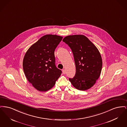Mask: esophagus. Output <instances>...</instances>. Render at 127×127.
<instances>
[{"label": "esophagus", "mask_w": 127, "mask_h": 127, "mask_svg": "<svg viewBox=\"0 0 127 127\" xmlns=\"http://www.w3.org/2000/svg\"><path fill=\"white\" fill-rule=\"evenodd\" d=\"M62 73L63 74H66V70L65 69H63L62 70Z\"/></svg>", "instance_id": "1"}]
</instances>
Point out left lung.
<instances>
[{
	"label": "left lung",
	"instance_id": "1",
	"mask_svg": "<svg viewBox=\"0 0 127 127\" xmlns=\"http://www.w3.org/2000/svg\"><path fill=\"white\" fill-rule=\"evenodd\" d=\"M63 41L72 50L76 72L69 79L73 86L80 91L90 89L99 78L102 69V60L97 47L83 35L65 36Z\"/></svg>",
	"mask_w": 127,
	"mask_h": 127
}]
</instances>
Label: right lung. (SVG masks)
Listing matches in <instances>:
<instances>
[{
    "mask_svg": "<svg viewBox=\"0 0 127 127\" xmlns=\"http://www.w3.org/2000/svg\"><path fill=\"white\" fill-rule=\"evenodd\" d=\"M63 36H42L28 49L23 61L26 78L37 91H47L54 86L61 70L55 65V50Z\"/></svg>",
    "mask_w": 127,
    "mask_h": 127,
    "instance_id": "1",
    "label": "right lung"
}]
</instances>
